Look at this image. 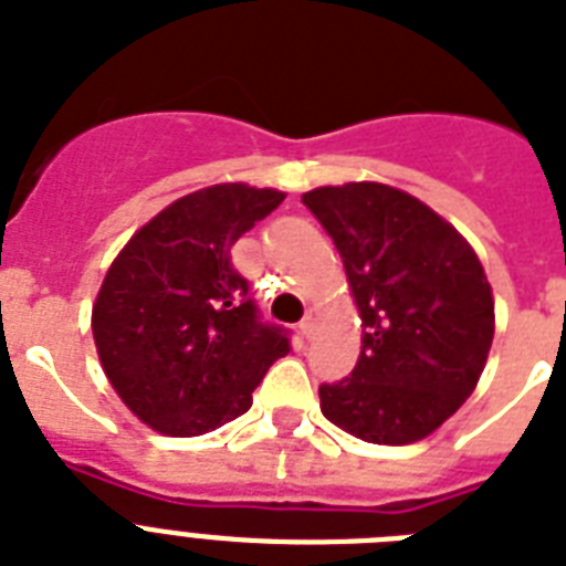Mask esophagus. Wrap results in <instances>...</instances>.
Instances as JSON below:
<instances>
[{"mask_svg":"<svg viewBox=\"0 0 566 566\" xmlns=\"http://www.w3.org/2000/svg\"><path fill=\"white\" fill-rule=\"evenodd\" d=\"M315 324H317V312L310 310V312H306V317L301 321L303 338H312V333H315Z\"/></svg>","mask_w":566,"mask_h":566,"instance_id":"34e87169","label":"esophagus"}]
</instances>
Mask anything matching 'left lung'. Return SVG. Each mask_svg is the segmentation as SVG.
Wrapping results in <instances>:
<instances>
[{
  "instance_id": "8db88e82",
  "label": "left lung",
  "mask_w": 566,
  "mask_h": 566,
  "mask_svg": "<svg viewBox=\"0 0 566 566\" xmlns=\"http://www.w3.org/2000/svg\"><path fill=\"white\" fill-rule=\"evenodd\" d=\"M333 237L361 315V356L321 385V410L376 446L437 431L478 387L494 338V301L469 242L440 213L378 181L303 193Z\"/></svg>"
}]
</instances>
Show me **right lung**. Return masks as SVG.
Instances as JSON below:
<instances>
[{"label":"right lung","mask_w":566,"mask_h":566,"mask_svg":"<svg viewBox=\"0 0 566 566\" xmlns=\"http://www.w3.org/2000/svg\"><path fill=\"white\" fill-rule=\"evenodd\" d=\"M286 199L213 185L167 205L115 256L92 310L106 378L153 431L199 437L242 417L289 329L265 324L233 242Z\"/></svg>","instance_id":"1"}]
</instances>
